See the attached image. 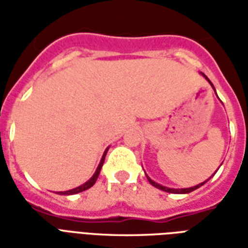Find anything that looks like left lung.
Segmentation results:
<instances>
[{"label":"left lung","instance_id":"obj_1","mask_svg":"<svg viewBox=\"0 0 248 248\" xmlns=\"http://www.w3.org/2000/svg\"><path fill=\"white\" fill-rule=\"evenodd\" d=\"M202 76L204 77L206 79H207L208 83H210V85H211V86H213V89H214V85H213V83H211V82H210V79H208L207 77L204 76L203 73H202ZM214 90H215V89H214ZM147 179H149V182H150L151 185H153V186H154V187H156V188H159V190H162V191L172 192V194H187V192H191V191H194V190H197L198 187L203 186V185H204V183H206L208 181V179H207V181H204V182H203V183H199V185H197V186H194V187H188V188H170V187H165V186H162V185H159V183L154 182V181H153V179H150V178H149V177H147Z\"/></svg>","mask_w":248,"mask_h":248}]
</instances>
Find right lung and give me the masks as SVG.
<instances>
[{
	"instance_id": "add662e5",
	"label": "right lung",
	"mask_w": 248,
	"mask_h": 248,
	"mask_svg": "<svg viewBox=\"0 0 248 248\" xmlns=\"http://www.w3.org/2000/svg\"><path fill=\"white\" fill-rule=\"evenodd\" d=\"M108 150V149H106V151L103 153L102 159H101V162H99V165H98L97 170H95V172H94V175H93V177L90 178L86 183H83V185H81V186L73 188V190H69V191L60 192V194H63V195H71V194H78V192H82V191H85V190H87V188H90V187H92L93 185L95 183V181L98 179V175H99V172H101V169H102V165H103V162H105V156H106Z\"/></svg>"
}]
</instances>
